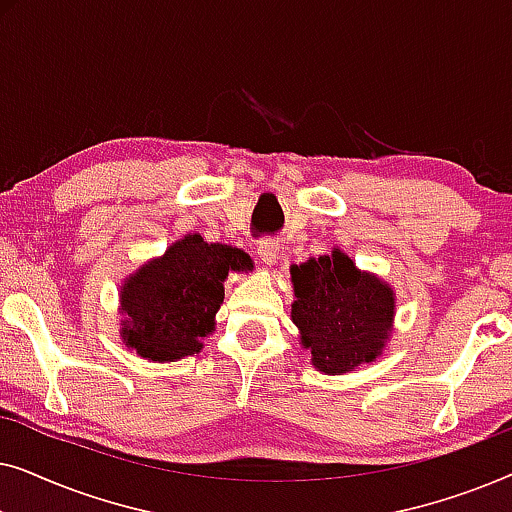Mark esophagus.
<instances>
[{
  "label": "esophagus",
  "mask_w": 512,
  "mask_h": 512,
  "mask_svg": "<svg viewBox=\"0 0 512 512\" xmlns=\"http://www.w3.org/2000/svg\"><path fill=\"white\" fill-rule=\"evenodd\" d=\"M256 251H258V258H261L265 265L277 263L279 244L275 240H261V242H258V249Z\"/></svg>",
  "instance_id": "esophagus-1"
}]
</instances>
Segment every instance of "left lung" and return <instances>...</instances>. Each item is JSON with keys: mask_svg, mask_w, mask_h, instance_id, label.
Masks as SVG:
<instances>
[{"mask_svg": "<svg viewBox=\"0 0 512 512\" xmlns=\"http://www.w3.org/2000/svg\"><path fill=\"white\" fill-rule=\"evenodd\" d=\"M291 279L293 324L321 373H349L380 356L394 321V291L387 284L363 275L338 249L293 265Z\"/></svg>", "mask_w": 512, "mask_h": 512, "instance_id": "left-lung-1", "label": "left lung"}]
</instances>
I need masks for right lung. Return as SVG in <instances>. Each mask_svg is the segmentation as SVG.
<instances>
[{
  "mask_svg": "<svg viewBox=\"0 0 512 512\" xmlns=\"http://www.w3.org/2000/svg\"><path fill=\"white\" fill-rule=\"evenodd\" d=\"M251 258L228 244L188 235L163 258L144 265L121 291L123 340L149 361H174L202 349L214 331L230 270H251Z\"/></svg>",
  "mask_w": 512,
  "mask_h": 512,
  "instance_id": "obj_1",
  "label": "right lung"
}]
</instances>
